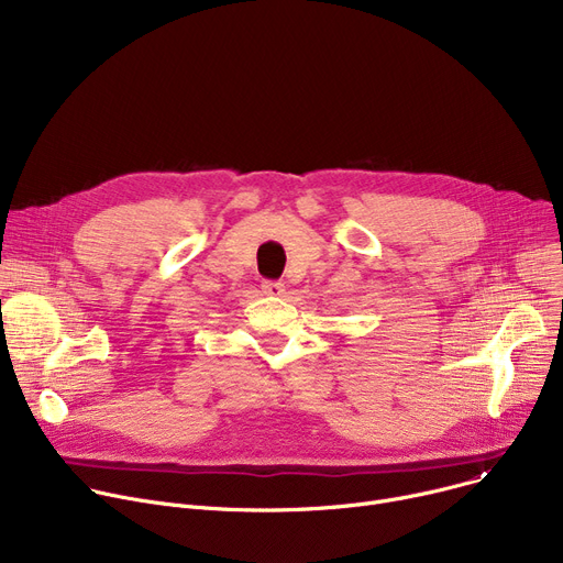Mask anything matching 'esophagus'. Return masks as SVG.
Listing matches in <instances>:
<instances>
[{
  "label": "esophagus",
  "instance_id": "1",
  "mask_svg": "<svg viewBox=\"0 0 563 563\" xmlns=\"http://www.w3.org/2000/svg\"><path fill=\"white\" fill-rule=\"evenodd\" d=\"M262 291L266 294V297H283L285 285L283 283H274V280H264L262 283Z\"/></svg>",
  "mask_w": 563,
  "mask_h": 563
}]
</instances>
